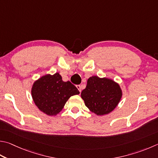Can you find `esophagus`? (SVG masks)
<instances>
[{"label":"esophagus","instance_id":"34e87169","mask_svg":"<svg viewBox=\"0 0 158 158\" xmlns=\"http://www.w3.org/2000/svg\"><path fill=\"white\" fill-rule=\"evenodd\" d=\"M77 89H78L80 93H81V85H77Z\"/></svg>","mask_w":158,"mask_h":158}]
</instances>
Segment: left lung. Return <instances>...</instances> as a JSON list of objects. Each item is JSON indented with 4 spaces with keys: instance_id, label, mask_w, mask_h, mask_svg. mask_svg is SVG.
<instances>
[{
    "instance_id": "obj_1",
    "label": "left lung",
    "mask_w": 158,
    "mask_h": 158,
    "mask_svg": "<svg viewBox=\"0 0 158 158\" xmlns=\"http://www.w3.org/2000/svg\"><path fill=\"white\" fill-rule=\"evenodd\" d=\"M85 106L97 115H104L113 111L122 96L119 85L110 79L93 76L81 93Z\"/></svg>"
}]
</instances>
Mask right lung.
<instances>
[{
    "instance_id": "right-lung-1",
    "label": "right lung",
    "mask_w": 158,
    "mask_h": 158,
    "mask_svg": "<svg viewBox=\"0 0 158 158\" xmlns=\"http://www.w3.org/2000/svg\"><path fill=\"white\" fill-rule=\"evenodd\" d=\"M34 104L49 116H55L62 110L71 96L79 91L68 81L65 82L59 73L48 74L34 82L31 90Z\"/></svg>"
}]
</instances>
